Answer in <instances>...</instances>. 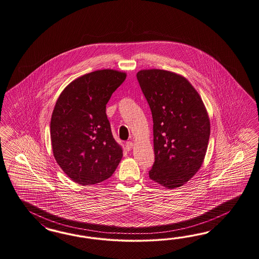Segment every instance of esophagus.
<instances>
[{"label": "esophagus", "mask_w": 259, "mask_h": 259, "mask_svg": "<svg viewBox=\"0 0 259 259\" xmlns=\"http://www.w3.org/2000/svg\"><path fill=\"white\" fill-rule=\"evenodd\" d=\"M133 146H134V144H133L132 142H127L126 144H125V147H126L127 150H131L133 148Z\"/></svg>", "instance_id": "1"}]
</instances>
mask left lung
<instances>
[{
    "label": "left lung",
    "mask_w": 259,
    "mask_h": 259,
    "mask_svg": "<svg viewBox=\"0 0 259 259\" xmlns=\"http://www.w3.org/2000/svg\"><path fill=\"white\" fill-rule=\"evenodd\" d=\"M151 110L155 161L149 178L166 188L185 185L201 167L210 134L203 100L187 78L164 70L137 73Z\"/></svg>",
    "instance_id": "1"
}]
</instances>
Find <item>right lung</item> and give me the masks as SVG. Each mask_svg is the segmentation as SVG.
Here are the masks:
<instances>
[{
    "label": "right lung",
    "mask_w": 259,
    "mask_h": 259,
    "mask_svg": "<svg viewBox=\"0 0 259 259\" xmlns=\"http://www.w3.org/2000/svg\"><path fill=\"white\" fill-rule=\"evenodd\" d=\"M126 73L100 70L71 82L57 99L51 119L54 158L73 182L96 185L110 178L122 158L112 135L106 104Z\"/></svg>",
    "instance_id": "obj_1"
}]
</instances>
